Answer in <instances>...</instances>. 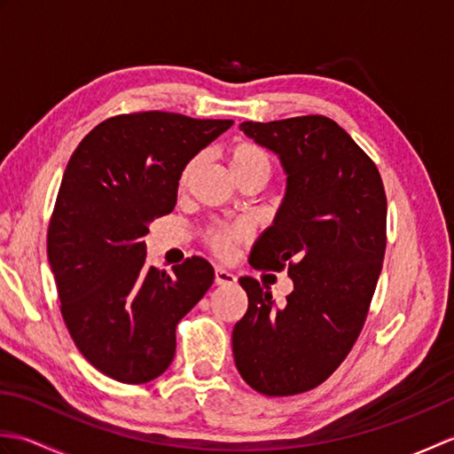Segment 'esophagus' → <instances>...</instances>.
Here are the masks:
<instances>
[{"label": "esophagus", "mask_w": 454, "mask_h": 454, "mask_svg": "<svg viewBox=\"0 0 454 454\" xmlns=\"http://www.w3.org/2000/svg\"><path fill=\"white\" fill-rule=\"evenodd\" d=\"M236 281H238V278H236L234 273H230L222 267L215 269V283L216 285H236Z\"/></svg>", "instance_id": "34e87169"}]
</instances>
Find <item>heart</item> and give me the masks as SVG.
Wrapping results in <instances>:
<instances>
[{"mask_svg": "<svg viewBox=\"0 0 454 454\" xmlns=\"http://www.w3.org/2000/svg\"><path fill=\"white\" fill-rule=\"evenodd\" d=\"M228 163H230V169H232L234 176L249 171V169H257V168L271 169V161H269L267 152L262 146H257V144L247 142V140L236 142L230 146ZM192 171H195V160H191L185 163V166H183V169L179 173V179H177L179 189H185L189 185ZM246 238H247V230L244 226H238V224H216V226L208 228L205 232L207 246L218 257H228L230 254H232L234 246L244 242Z\"/></svg>", "mask_w": 454, "mask_h": 454, "instance_id": "1", "label": "heart"}]
</instances>
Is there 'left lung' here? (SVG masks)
<instances>
[{"mask_svg":"<svg viewBox=\"0 0 454 454\" xmlns=\"http://www.w3.org/2000/svg\"><path fill=\"white\" fill-rule=\"evenodd\" d=\"M239 130L286 173L283 205L249 263L288 269L294 291L278 306L255 278H239L247 312L232 332L234 359L254 390L293 396L322 384L363 330L387 249V192L374 161L322 114Z\"/></svg>","mask_w":454,"mask_h":454,"instance_id":"obj_1","label":"left lung"}]
</instances>
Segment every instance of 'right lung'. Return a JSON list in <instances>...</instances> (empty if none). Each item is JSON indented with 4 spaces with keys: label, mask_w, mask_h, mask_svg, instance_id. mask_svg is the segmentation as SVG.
I'll return each mask as SVG.
<instances>
[{
    "label": "right lung",
    "mask_w": 454,
    "mask_h": 454,
    "mask_svg": "<svg viewBox=\"0 0 454 454\" xmlns=\"http://www.w3.org/2000/svg\"><path fill=\"white\" fill-rule=\"evenodd\" d=\"M234 121L142 111L99 122L67 161L48 224L64 324L95 369L144 384L176 355V327L215 281L202 257L146 263L148 224L169 215L183 166Z\"/></svg>",
    "instance_id": "1"
}]
</instances>
